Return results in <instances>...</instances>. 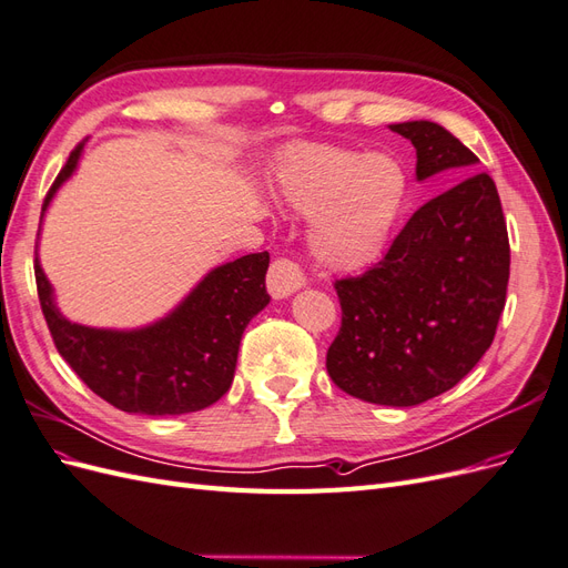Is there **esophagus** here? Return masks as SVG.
Masks as SVG:
<instances>
[{
	"mask_svg": "<svg viewBox=\"0 0 568 568\" xmlns=\"http://www.w3.org/2000/svg\"><path fill=\"white\" fill-rule=\"evenodd\" d=\"M303 286H305V277L296 263L286 261V257H280V261H274L270 265L267 291L272 294V298H288Z\"/></svg>",
	"mask_w": 568,
	"mask_h": 568,
	"instance_id": "obj_1",
	"label": "esophagus"
}]
</instances>
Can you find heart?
<instances>
[{"instance_id": "b5f03b06", "label": "heart", "mask_w": 568, "mask_h": 568, "mask_svg": "<svg viewBox=\"0 0 568 568\" xmlns=\"http://www.w3.org/2000/svg\"><path fill=\"white\" fill-rule=\"evenodd\" d=\"M277 182L298 213L315 215L311 251L336 272H357L379 261L409 194L400 161L338 146L294 149Z\"/></svg>"}]
</instances>
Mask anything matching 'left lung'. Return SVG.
I'll return each instance as SVG.
<instances>
[{
	"label": "left lung",
	"instance_id": "left-lung-1",
	"mask_svg": "<svg viewBox=\"0 0 568 568\" xmlns=\"http://www.w3.org/2000/svg\"><path fill=\"white\" fill-rule=\"evenodd\" d=\"M417 151V180L471 173L478 159L432 120L388 125ZM509 282V239L495 182L478 173L424 203L388 253L336 282L341 329L326 351L353 398L412 407L450 390L495 338Z\"/></svg>",
	"mask_w": 568,
	"mask_h": 568
}]
</instances>
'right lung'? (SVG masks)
<instances>
[{
    "mask_svg": "<svg viewBox=\"0 0 568 568\" xmlns=\"http://www.w3.org/2000/svg\"><path fill=\"white\" fill-rule=\"evenodd\" d=\"M84 142L68 156L42 205L73 178ZM270 253L213 267L165 317L136 329H104L68 320L36 253V280L47 326L61 357L99 398L130 415L175 417L217 403L232 386L239 343L270 303Z\"/></svg>",
    "mask_w": 568,
    "mask_h": 568,
    "instance_id": "1",
    "label": "right lung"
}]
</instances>
